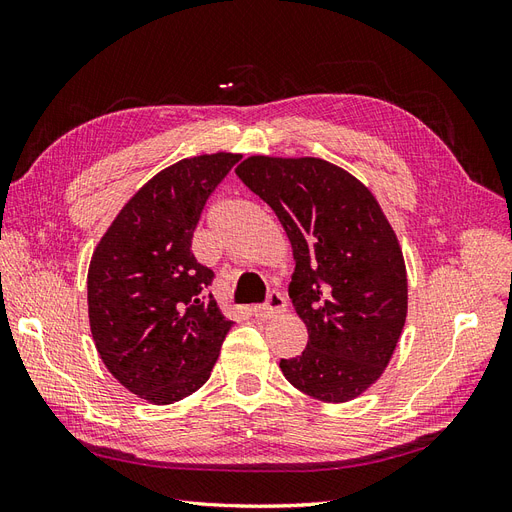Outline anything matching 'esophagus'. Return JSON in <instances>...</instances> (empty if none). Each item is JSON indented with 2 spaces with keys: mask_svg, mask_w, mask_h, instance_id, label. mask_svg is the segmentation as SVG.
<instances>
[{
  "mask_svg": "<svg viewBox=\"0 0 512 512\" xmlns=\"http://www.w3.org/2000/svg\"><path fill=\"white\" fill-rule=\"evenodd\" d=\"M284 309H286V299L282 297L280 292H271L265 305H256L254 307V316L260 318V320H267V318H273L277 314H282Z\"/></svg>",
  "mask_w": 512,
  "mask_h": 512,
  "instance_id": "obj_1",
  "label": "esophagus"
}]
</instances>
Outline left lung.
Returning <instances> with one entry per match:
<instances>
[{"label":"left lung","mask_w":512,"mask_h":512,"mask_svg":"<svg viewBox=\"0 0 512 512\" xmlns=\"http://www.w3.org/2000/svg\"><path fill=\"white\" fill-rule=\"evenodd\" d=\"M235 173L275 211L292 245L288 292L307 348L280 361L286 380L327 404L363 395L384 374L408 316L404 254L376 196L320 158L252 156Z\"/></svg>","instance_id":"obj_1"}]
</instances>
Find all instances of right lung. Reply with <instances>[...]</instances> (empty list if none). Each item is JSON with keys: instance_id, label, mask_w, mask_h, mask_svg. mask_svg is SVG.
<instances>
[{"instance_id": "right-lung-1", "label": "right lung", "mask_w": 512, "mask_h": 512, "mask_svg": "<svg viewBox=\"0 0 512 512\" xmlns=\"http://www.w3.org/2000/svg\"><path fill=\"white\" fill-rule=\"evenodd\" d=\"M241 160L203 153L149 179L108 226L87 273L89 327L106 369L149 404L203 386L232 327L205 294L213 271L192 254L207 198Z\"/></svg>"}]
</instances>
